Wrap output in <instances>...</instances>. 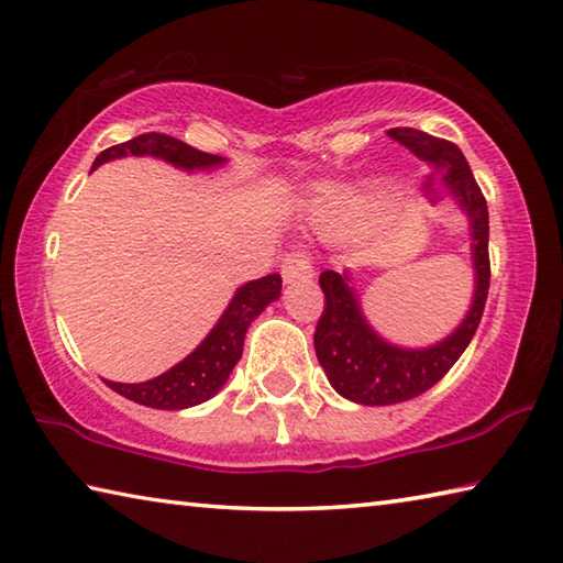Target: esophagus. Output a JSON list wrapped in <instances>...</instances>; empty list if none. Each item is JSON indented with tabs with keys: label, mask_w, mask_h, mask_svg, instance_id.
I'll list each match as a JSON object with an SVG mask.
<instances>
[{
	"label": "esophagus",
	"mask_w": 563,
	"mask_h": 563,
	"mask_svg": "<svg viewBox=\"0 0 563 563\" xmlns=\"http://www.w3.org/2000/svg\"><path fill=\"white\" fill-rule=\"evenodd\" d=\"M280 268H283L280 273L285 283H300V280L312 278V263L305 253H288L283 258Z\"/></svg>",
	"instance_id": "1"
}]
</instances>
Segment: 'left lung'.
<instances>
[{"label":"left lung","mask_w":563,"mask_h":563,"mask_svg":"<svg viewBox=\"0 0 563 563\" xmlns=\"http://www.w3.org/2000/svg\"><path fill=\"white\" fill-rule=\"evenodd\" d=\"M389 136L407 146L415 156L444 170L446 196L470 218L474 298L472 308L452 335L432 347H397L369 328L362 316L357 292L352 290L350 273H320L325 292V310L316 328V352L330 385L342 397L357 405H397L422 395L450 373L479 328L484 302L489 292V211L482 188L476 186L472 168L452 141L430 136L417 129H389Z\"/></svg>","instance_id":"8db88e82"}]
</instances>
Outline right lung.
<instances>
[{
  "label": "right lung",
  "instance_id": "right-lung-1",
  "mask_svg": "<svg viewBox=\"0 0 563 563\" xmlns=\"http://www.w3.org/2000/svg\"><path fill=\"white\" fill-rule=\"evenodd\" d=\"M123 156L164 158L168 164L184 170L216 168L225 161L223 156L203 154V151L188 146L174 136H166V133L151 131L126 141V144L101 151L97 161H93L91 170L107 164L111 158ZM280 288L283 278L278 273L245 283L243 288L235 290L231 305L225 308L221 320L216 322V328L208 332V338L190 352L186 360H180L176 367H170L168 373L139 385L111 383V379H107V385L121 397L154 409H186L206 402V399H211L218 389L225 385L228 375L233 373L235 362L241 360L247 325H251L273 300L280 298Z\"/></svg>",
  "mask_w": 563,
  "mask_h": 563
}]
</instances>
